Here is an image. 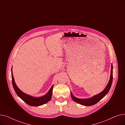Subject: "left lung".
<instances>
[{"instance_id":"8db88e82","label":"left lung","mask_w":125,"mask_h":125,"mask_svg":"<svg viewBox=\"0 0 125 125\" xmlns=\"http://www.w3.org/2000/svg\"><path fill=\"white\" fill-rule=\"evenodd\" d=\"M113 78V64H111L110 76L109 82L106 87L105 88V89L101 92L89 98L81 99V98H78L75 97L71 92V96L72 99H73L75 102H77V103H79L84 106H88L93 105L96 104L98 102H99L100 100H101L102 98L108 93L111 88V84H112Z\"/></svg>"}]
</instances>
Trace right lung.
Returning <instances> with one entry per match:
<instances>
[{"instance_id":"add662e5","label":"right lung","mask_w":125,"mask_h":125,"mask_svg":"<svg viewBox=\"0 0 125 125\" xmlns=\"http://www.w3.org/2000/svg\"><path fill=\"white\" fill-rule=\"evenodd\" d=\"M11 71L12 86L13 87H14V89L16 92V94L21 99H22L25 103L31 106H39L45 104L51 100L52 96V89H53L54 85H52L51 87V88L48 91V92L45 95L40 97H35L32 96L24 93L23 92H22L17 87V84L15 82L14 76H13L12 68Z\"/></svg>"}]
</instances>
